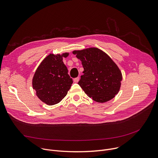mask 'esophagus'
<instances>
[{
	"label": "esophagus",
	"instance_id": "esophagus-1",
	"mask_svg": "<svg viewBox=\"0 0 158 158\" xmlns=\"http://www.w3.org/2000/svg\"><path fill=\"white\" fill-rule=\"evenodd\" d=\"M79 77H76V78H74V82H79Z\"/></svg>",
	"mask_w": 158,
	"mask_h": 158
}]
</instances>
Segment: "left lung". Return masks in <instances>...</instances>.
Masks as SVG:
<instances>
[{"label": "left lung", "instance_id": "1", "mask_svg": "<svg viewBox=\"0 0 158 158\" xmlns=\"http://www.w3.org/2000/svg\"><path fill=\"white\" fill-rule=\"evenodd\" d=\"M73 53L82 62L84 71L78 84L84 93L98 102L114 98L119 91L123 79L115 62L96 48L74 51Z\"/></svg>", "mask_w": 158, "mask_h": 158}]
</instances>
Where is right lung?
<instances>
[{"label":"right lung","instance_id":"obj_1","mask_svg":"<svg viewBox=\"0 0 158 158\" xmlns=\"http://www.w3.org/2000/svg\"><path fill=\"white\" fill-rule=\"evenodd\" d=\"M69 53L50 54L40 64L32 79L37 97L51 106L59 103L67 94L73 82L62 61Z\"/></svg>","mask_w":158,"mask_h":158}]
</instances>
